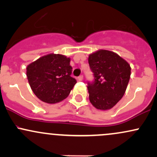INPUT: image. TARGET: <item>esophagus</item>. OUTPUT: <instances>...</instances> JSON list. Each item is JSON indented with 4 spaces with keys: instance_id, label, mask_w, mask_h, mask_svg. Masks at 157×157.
I'll return each mask as SVG.
<instances>
[{
    "instance_id": "esophagus-1",
    "label": "esophagus",
    "mask_w": 157,
    "mask_h": 157,
    "mask_svg": "<svg viewBox=\"0 0 157 157\" xmlns=\"http://www.w3.org/2000/svg\"><path fill=\"white\" fill-rule=\"evenodd\" d=\"M78 80L79 81H82V80H83V76H82V75H80V77H78Z\"/></svg>"
}]
</instances>
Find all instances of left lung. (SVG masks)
<instances>
[{"instance_id":"8db88e82","label":"left lung","mask_w":157,"mask_h":157,"mask_svg":"<svg viewBox=\"0 0 157 157\" xmlns=\"http://www.w3.org/2000/svg\"><path fill=\"white\" fill-rule=\"evenodd\" d=\"M94 82L88 83L89 100L101 111L109 110L123 97L131 77L128 63L115 52L100 49L89 55Z\"/></svg>"}]
</instances>
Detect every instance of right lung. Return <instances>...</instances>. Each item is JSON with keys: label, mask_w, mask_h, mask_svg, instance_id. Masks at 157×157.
Listing matches in <instances>:
<instances>
[{"label": "right lung", "mask_w": 157, "mask_h": 157, "mask_svg": "<svg viewBox=\"0 0 157 157\" xmlns=\"http://www.w3.org/2000/svg\"><path fill=\"white\" fill-rule=\"evenodd\" d=\"M71 59L60 54H48L26 67L30 87L37 98L48 104L66 99L77 81L71 77Z\"/></svg>", "instance_id": "right-lung-1"}]
</instances>
